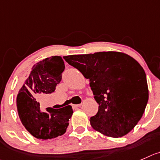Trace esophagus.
Returning a JSON list of instances; mask_svg holds the SVG:
<instances>
[{"instance_id": "esophagus-1", "label": "esophagus", "mask_w": 160, "mask_h": 160, "mask_svg": "<svg viewBox=\"0 0 160 160\" xmlns=\"http://www.w3.org/2000/svg\"><path fill=\"white\" fill-rule=\"evenodd\" d=\"M82 104H73L72 107L74 108H79V107H81Z\"/></svg>"}]
</instances>
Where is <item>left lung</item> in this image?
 Segmentation results:
<instances>
[{"instance_id":"8db88e82","label":"left lung","mask_w":160,"mask_h":160,"mask_svg":"<svg viewBox=\"0 0 160 160\" xmlns=\"http://www.w3.org/2000/svg\"><path fill=\"white\" fill-rule=\"evenodd\" d=\"M89 80L98 112L90 118L94 130L112 138L128 133L142 117L148 100L146 74L131 56L118 52L63 56Z\"/></svg>"}]
</instances>
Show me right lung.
I'll use <instances>...</instances> for the list:
<instances>
[{"mask_svg":"<svg viewBox=\"0 0 160 160\" xmlns=\"http://www.w3.org/2000/svg\"><path fill=\"white\" fill-rule=\"evenodd\" d=\"M65 69L61 56H51L33 67L17 96L16 104L19 118L27 131L38 139L47 140L61 136L66 132L73 114L71 106L60 109L46 108L42 112L36 97L52 93L61 82Z\"/></svg>","mask_w":160,"mask_h":160,"instance_id":"1","label":"right lung"}]
</instances>
